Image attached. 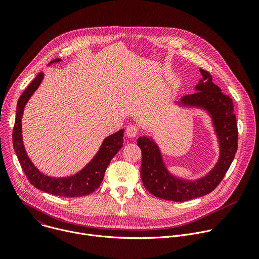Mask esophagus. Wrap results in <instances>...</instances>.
Here are the masks:
<instances>
[{
    "label": "esophagus",
    "instance_id": "obj_1",
    "mask_svg": "<svg viewBox=\"0 0 259 259\" xmlns=\"http://www.w3.org/2000/svg\"><path fill=\"white\" fill-rule=\"evenodd\" d=\"M125 133H126V136L128 138H134V137H136L139 134V127L137 125H135V124H130L126 127Z\"/></svg>",
    "mask_w": 259,
    "mask_h": 259
}]
</instances>
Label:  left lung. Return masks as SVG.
<instances>
[{"instance_id":"1","label":"left lung","mask_w":259,"mask_h":259,"mask_svg":"<svg viewBox=\"0 0 259 259\" xmlns=\"http://www.w3.org/2000/svg\"><path fill=\"white\" fill-rule=\"evenodd\" d=\"M199 72L203 78L195 86L196 93L184 96L178 105L202 108L211 115L220 155L208 175L194 181L177 178L167 170L160 150L151 138L140 137L137 141L142 151L143 184L153 195L173 202H185L212 192L224 178L238 149V126L233 100L221 93L209 72L203 69H199Z\"/></svg>"}]
</instances>
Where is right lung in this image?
Wrapping results in <instances>:
<instances>
[{"instance_id":"add662e5","label":"right lung","mask_w":259,"mask_h":259,"mask_svg":"<svg viewBox=\"0 0 259 259\" xmlns=\"http://www.w3.org/2000/svg\"><path fill=\"white\" fill-rule=\"evenodd\" d=\"M60 62V59H56L51 61L50 64ZM43 77L44 74L42 72L39 73L37 77L28 84L17 102L16 118L12 133V141L19 163L30 183L44 192L65 197L89 195L100 187L104 179L106 168L108 167L111 159L122 148L124 130H120L117 133L107 137L103 141L95 157L80 171H78L77 174L63 178H53L44 175L42 171H40L34 165L32 160L28 158L23 146L21 135V118L24 106L39 88Z\"/></svg>"}]
</instances>
